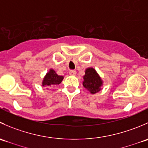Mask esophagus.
<instances>
[{
    "label": "esophagus",
    "mask_w": 148,
    "mask_h": 148,
    "mask_svg": "<svg viewBox=\"0 0 148 148\" xmlns=\"http://www.w3.org/2000/svg\"><path fill=\"white\" fill-rule=\"evenodd\" d=\"M69 74L72 76L76 75V74H77V71H76L75 70H71V71H69Z\"/></svg>",
    "instance_id": "esophagus-1"
}]
</instances>
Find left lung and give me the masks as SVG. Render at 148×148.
I'll list each match as a JSON object with an SVG mask.
<instances>
[{"label": "left lung", "mask_w": 148, "mask_h": 148, "mask_svg": "<svg viewBox=\"0 0 148 148\" xmlns=\"http://www.w3.org/2000/svg\"><path fill=\"white\" fill-rule=\"evenodd\" d=\"M83 78V86L89 90L91 93L95 94L100 90L102 81L93 68L86 69Z\"/></svg>", "instance_id": "left-lung-1"}]
</instances>
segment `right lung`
<instances>
[{
    "mask_svg": "<svg viewBox=\"0 0 148 148\" xmlns=\"http://www.w3.org/2000/svg\"><path fill=\"white\" fill-rule=\"evenodd\" d=\"M64 77L62 76H59L56 74L53 69H50L49 73H47L46 77H44L43 81V86H49L51 87L52 86H55L56 84H59L63 80Z\"/></svg>",
    "mask_w": 148,
    "mask_h": 148,
    "instance_id": "1",
    "label": "right lung"
}]
</instances>
